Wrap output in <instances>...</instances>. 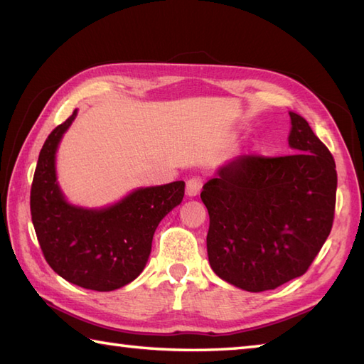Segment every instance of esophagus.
Wrapping results in <instances>:
<instances>
[{"mask_svg": "<svg viewBox=\"0 0 364 364\" xmlns=\"http://www.w3.org/2000/svg\"><path fill=\"white\" fill-rule=\"evenodd\" d=\"M202 191V180L200 178H191L186 183V196L188 197H197Z\"/></svg>", "mask_w": 364, "mask_h": 364, "instance_id": "1", "label": "esophagus"}]
</instances>
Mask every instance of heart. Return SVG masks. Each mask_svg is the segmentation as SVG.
<instances>
[{"mask_svg":"<svg viewBox=\"0 0 364 364\" xmlns=\"http://www.w3.org/2000/svg\"><path fill=\"white\" fill-rule=\"evenodd\" d=\"M255 150H257V145H253V146H252V151H255Z\"/></svg>","mask_w":364,"mask_h":364,"instance_id":"obj_1","label":"heart"}]
</instances>
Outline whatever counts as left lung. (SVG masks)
I'll use <instances>...</instances> for the list:
<instances>
[{"mask_svg":"<svg viewBox=\"0 0 364 364\" xmlns=\"http://www.w3.org/2000/svg\"><path fill=\"white\" fill-rule=\"evenodd\" d=\"M289 156L230 159L200 194L210 214V266L249 292L304 275L333 223V156L301 115L289 111Z\"/></svg>","mask_w":364,"mask_h":364,"instance_id":"left-lung-1","label":"left lung"}]
</instances>
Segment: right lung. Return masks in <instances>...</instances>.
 <instances>
[{"label": "right lung", "mask_w": 364, "mask_h": 364, "mask_svg": "<svg viewBox=\"0 0 364 364\" xmlns=\"http://www.w3.org/2000/svg\"><path fill=\"white\" fill-rule=\"evenodd\" d=\"M78 109L46 139L31 186V215L46 262L64 280L107 292L141 275L159 222L183 202L184 181L133 189L102 208L73 205L56 173V153Z\"/></svg>", "instance_id": "add662e5"}]
</instances>
